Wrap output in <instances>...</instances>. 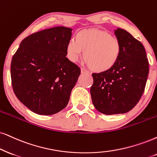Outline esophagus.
Listing matches in <instances>:
<instances>
[{
	"label": "esophagus",
	"mask_w": 157,
	"mask_h": 157,
	"mask_svg": "<svg viewBox=\"0 0 157 157\" xmlns=\"http://www.w3.org/2000/svg\"><path fill=\"white\" fill-rule=\"evenodd\" d=\"M81 73H82V74H88L89 72L84 68H81Z\"/></svg>",
	"instance_id": "esophagus-1"
}]
</instances>
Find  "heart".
I'll use <instances>...</instances> for the list:
<instances>
[{"mask_svg":"<svg viewBox=\"0 0 157 157\" xmlns=\"http://www.w3.org/2000/svg\"><path fill=\"white\" fill-rule=\"evenodd\" d=\"M91 70L104 72L113 68L122 53L120 41L108 32L98 29H85L77 32L75 41L66 45L67 59L76 62L82 56Z\"/></svg>","mask_w":157,"mask_h":157,"instance_id":"obj_1","label":"heart"}]
</instances>
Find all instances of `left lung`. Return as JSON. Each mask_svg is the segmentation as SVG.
<instances>
[{"instance_id": "left-lung-1", "label": "left lung", "mask_w": 157, "mask_h": 157, "mask_svg": "<svg viewBox=\"0 0 157 157\" xmlns=\"http://www.w3.org/2000/svg\"><path fill=\"white\" fill-rule=\"evenodd\" d=\"M122 53L116 65L106 72L93 73L92 102L102 114H124L132 109L144 93L148 61L144 45L123 29H114Z\"/></svg>"}]
</instances>
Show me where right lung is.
I'll return each mask as SVG.
<instances>
[{"instance_id":"1","label":"right lung","mask_w":157,"mask_h":157,"mask_svg":"<svg viewBox=\"0 0 157 157\" xmlns=\"http://www.w3.org/2000/svg\"><path fill=\"white\" fill-rule=\"evenodd\" d=\"M72 29L55 27L21 41L11 64L13 92L32 112L52 115L68 104L80 69L66 57Z\"/></svg>"}]
</instances>
